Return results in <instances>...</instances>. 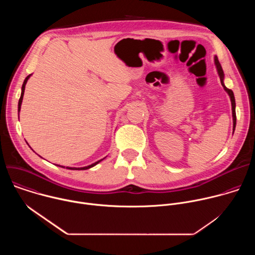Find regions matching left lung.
<instances>
[{
  "label": "left lung",
  "instance_id": "left-lung-1",
  "mask_svg": "<svg viewBox=\"0 0 255 255\" xmlns=\"http://www.w3.org/2000/svg\"><path fill=\"white\" fill-rule=\"evenodd\" d=\"M214 61H215V65H216V68H217V71H218V75H219V78H220V81H221V85L223 86L224 90L226 91V93L229 95L230 97V101H231V106H232V117H233V133H234V130H235V127H236V112H235V107H236V104H235V98H234V94L231 90L227 89L225 84H224V71L222 69V66L219 62V60H218V57L215 55L214 57Z\"/></svg>",
  "mask_w": 255,
  "mask_h": 255
}]
</instances>
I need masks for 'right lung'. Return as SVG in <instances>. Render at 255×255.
I'll return each mask as SVG.
<instances>
[{
  "label": "right lung",
  "mask_w": 255,
  "mask_h": 255,
  "mask_svg": "<svg viewBox=\"0 0 255 255\" xmlns=\"http://www.w3.org/2000/svg\"><path fill=\"white\" fill-rule=\"evenodd\" d=\"M31 76H32V75H29V76L24 80V83H23V85H22L21 97H20V99H19V103H18V116H19V113H20V110H21V105H22V101H23V96H24L25 86H26V84H27V82H28V80H29V78H30ZM103 159H104V158H103ZM103 159H100V160H98V161H96V162H94V163H92V164H90V165H88V166H84V167H69V166H66V168H67V169H72V170H85V169H89V168H91V167L95 166L96 164H98L99 162H101ZM57 166H60V167H63V168H64V166H62V165H57Z\"/></svg>",
  "instance_id": "right-lung-1"
}]
</instances>
